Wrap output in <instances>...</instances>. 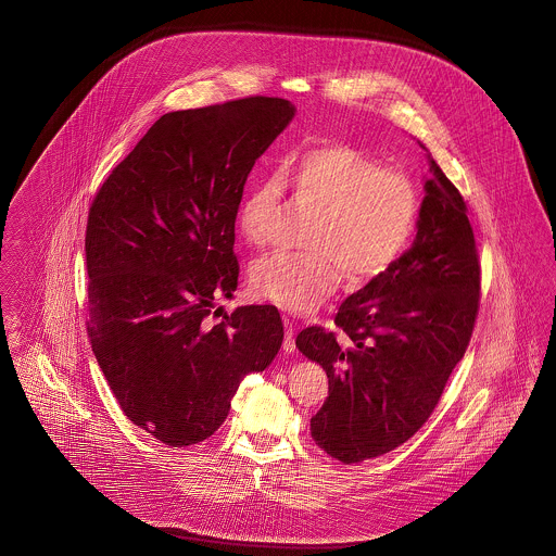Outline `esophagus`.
I'll use <instances>...</instances> for the list:
<instances>
[{
    "label": "esophagus",
    "instance_id": "obj_1",
    "mask_svg": "<svg viewBox=\"0 0 556 556\" xmlns=\"http://www.w3.org/2000/svg\"><path fill=\"white\" fill-rule=\"evenodd\" d=\"M283 326H286L283 351H286V353H294V351H296V342H294V321H292L290 317H283Z\"/></svg>",
    "mask_w": 556,
    "mask_h": 556
}]
</instances>
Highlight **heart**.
I'll return each mask as SVG.
<instances>
[{"label": "heart", "instance_id": "1", "mask_svg": "<svg viewBox=\"0 0 556 556\" xmlns=\"http://www.w3.org/2000/svg\"><path fill=\"white\" fill-rule=\"evenodd\" d=\"M281 175L324 207L308 248L313 252H275L252 266L257 296L308 313L349 279L366 281L389 268L408 245L419 217V194L406 173L383 169L364 150L349 143L308 146L283 161ZM277 173L250 184L239 207V228L254 245L277 237L283 179Z\"/></svg>", "mask_w": 556, "mask_h": 556}]
</instances>
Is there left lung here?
I'll return each mask as SVG.
<instances>
[{
	"mask_svg": "<svg viewBox=\"0 0 556 556\" xmlns=\"http://www.w3.org/2000/svg\"><path fill=\"white\" fill-rule=\"evenodd\" d=\"M413 245L342 302L337 326H311L296 346L328 375L313 440L342 464L404 444L428 421L470 342L480 264L459 190L431 159Z\"/></svg>",
	"mask_w": 556,
	"mask_h": 556,
	"instance_id": "1",
	"label": "left lung"
}]
</instances>
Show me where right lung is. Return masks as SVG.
Instances as JSON below:
<instances>
[{
  "instance_id": "add662e5",
  "label": "right lung",
  "mask_w": 556,
  "mask_h": 556,
  "mask_svg": "<svg viewBox=\"0 0 556 556\" xmlns=\"http://www.w3.org/2000/svg\"><path fill=\"white\" fill-rule=\"evenodd\" d=\"M296 108L248 97L161 116L97 192L86 226L88 334L128 419L169 446L224 424L283 342L279 311L232 299L243 186Z\"/></svg>"
}]
</instances>
